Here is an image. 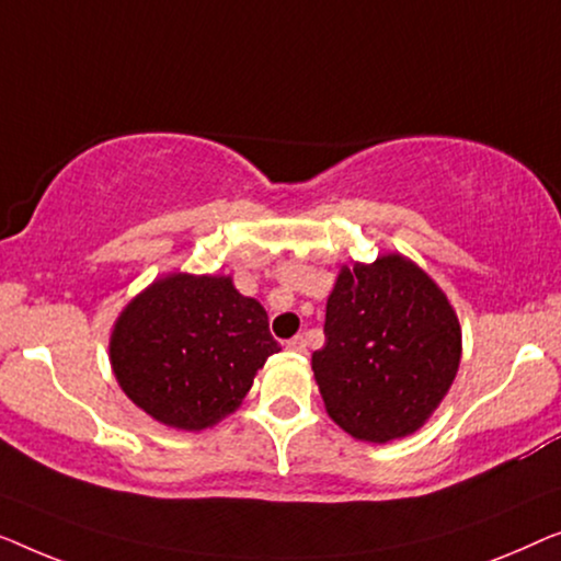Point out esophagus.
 I'll return each mask as SVG.
<instances>
[{
    "mask_svg": "<svg viewBox=\"0 0 561 561\" xmlns=\"http://www.w3.org/2000/svg\"><path fill=\"white\" fill-rule=\"evenodd\" d=\"M287 351L291 353H307V341L302 335H295L291 341H287Z\"/></svg>",
    "mask_w": 561,
    "mask_h": 561,
    "instance_id": "esophagus-1",
    "label": "esophagus"
}]
</instances>
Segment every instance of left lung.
I'll use <instances>...</instances> for the list:
<instances>
[{
	"mask_svg": "<svg viewBox=\"0 0 561 561\" xmlns=\"http://www.w3.org/2000/svg\"><path fill=\"white\" fill-rule=\"evenodd\" d=\"M460 353V322L445 291L407 256L386 254L337 274L312 370L330 420L383 445L430 420Z\"/></svg>",
	"mask_w": 561,
	"mask_h": 561,
	"instance_id": "obj_1",
	"label": "left lung"
}]
</instances>
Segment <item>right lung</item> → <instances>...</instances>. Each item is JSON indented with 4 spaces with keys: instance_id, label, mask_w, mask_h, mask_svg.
I'll list each match as a JSON object with an SVG mask.
<instances>
[{
    "instance_id": "add662e5",
    "label": "right lung",
    "mask_w": 561,
    "mask_h": 561,
    "mask_svg": "<svg viewBox=\"0 0 561 561\" xmlns=\"http://www.w3.org/2000/svg\"><path fill=\"white\" fill-rule=\"evenodd\" d=\"M279 343L254 297L231 277L168 274L116 320L108 356L122 391L175 430L201 432L239 409Z\"/></svg>"
}]
</instances>
